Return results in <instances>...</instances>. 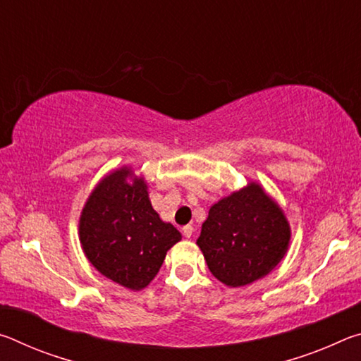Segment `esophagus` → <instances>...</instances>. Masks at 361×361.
Masks as SVG:
<instances>
[{"instance_id": "esophagus-1", "label": "esophagus", "mask_w": 361, "mask_h": 361, "mask_svg": "<svg viewBox=\"0 0 361 361\" xmlns=\"http://www.w3.org/2000/svg\"><path fill=\"white\" fill-rule=\"evenodd\" d=\"M183 231V235L186 237V239H191V235H192V232H194V228L191 224H188V226H185V228L181 229Z\"/></svg>"}]
</instances>
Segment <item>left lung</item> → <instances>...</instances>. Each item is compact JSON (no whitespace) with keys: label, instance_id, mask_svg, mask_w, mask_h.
Here are the masks:
<instances>
[{"label":"left lung","instance_id":"obj_1","mask_svg":"<svg viewBox=\"0 0 361 361\" xmlns=\"http://www.w3.org/2000/svg\"><path fill=\"white\" fill-rule=\"evenodd\" d=\"M290 239L282 207L259 183L248 181L210 207L195 243L213 277L239 288L267 276L288 252Z\"/></svg>","mask_w":361,"mask_h":361}]
</instances>
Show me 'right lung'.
<instances>
[{"label": "right lung", "mask_w": 361, "mask_h": 361, "mask_svg": "<svg viewBox=\"0 0 361 361\" xmlns=\"http://www.w3.org/2000/svg\"><path fill=\"white\" fill-rule=\"evenodd\" d=\"M180 240V231L152 209L145 176L130 166L103 176L79 216L85 258L102 276L132 291L151 283Z\"/></svg>", "instance_id": "1"}]
</instances>
